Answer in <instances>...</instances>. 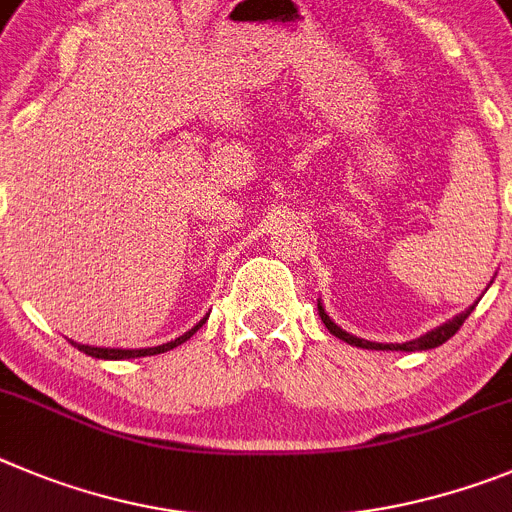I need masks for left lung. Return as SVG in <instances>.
<instances>
[{"instance_id":"1","label":"left lung","mask_w":512,"mask_h":512,"mask_svg":"<svg viewBox=\"0 0 512 512\" xmlns=\"http://www.w3.org/2000/svg\"><path fill=\"white\" fill-rule=\"evenodd\" d=\"M474 303H477V301H474ZM472 311H474V306H469L467 311L457 313L454 319H449V321H446V324L436 326V329L426 331V334L418 336V339H411V342H403V344H380V342H367V339H359V336H354V334H349V331H344L342 326H336L334 321H331L329 313H326L324 303L319 301V316H321V321H324V326L331 331V334L339 336L342 342L352 344V347L377 349V352H426V349L441 347V344L449 342L451 336L457 334L459 326L464 324V319H467V316H469V313H472Z\"/></svg>"}]
</instances>
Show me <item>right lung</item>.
Returning <instances> with one entry per match:
<instances>
[{"mask_svg":"<svg viewBox=\"0 0 512 512\" xmlns=\"http://www.w3.org/2000/svg\"><path fill=\"white\" fill-rule=\"evenodd\" d=\"M206 319L209 316H204V319L199 321V324L193 326V329H188L186 334L178 336V339H173V342L168 344H158V347H145V349H112V347H89V344H76L73 342V347H78V352L89 354V357H96V359H135V357H150V354H160V352H170L173 347H178V344L188 342L196 331L201 329V326L206 324Z\"/></svg>","mask_w":512,"mask_h":512,"instance_id":"1","label":"right lung"}]
</instances>
